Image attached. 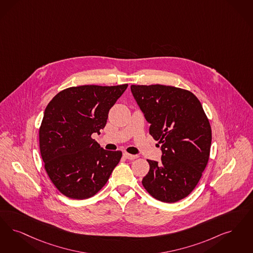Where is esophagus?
<instances>
[{
    "mask_svg": "<svg viewBox=\"0 0 253 253\" xmlns=\"http://www.w3.org/2000/svg\"><path fill=\"white\" fill-rule=\"evenodd\" d=\"M123 155L126 159H129V160H133V159H136L138 157L137 155H133V154H130V153H127V152H124Z\"/></svg>",
    "mask_w": 253,
    "mask_h": 253,
    "instance_id": "obj_1",
    "label": "esophagus"
}]
</instances>
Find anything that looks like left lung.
Here are the masks:
<instances>
[{
    "instance_id": "left-lung-1",
    "label": "left lung",
    "mask_w": 253,
    "mask_h": 253,
    "mask_svg": "<svg viewBox=\"0 0 253 253\" xmlns=\"http://www.w3.org/2000/svg\"><path fill=\"white\" fill-rule=\"evenodd\" d=\"M131 93L161 144V162L148 160L142 184L154 199L176 202L192 192L210 155L212 130L199 99L179 87L131 84Z\"/></svg>"
}]
</instances>
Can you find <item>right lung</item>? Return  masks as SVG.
Segmentation results:
<instances>
[{
  "mask_svg": "<svg viewBox=\"0 0 253 253\" xmlns=\"http://www.w3.org/2000/svg\"><path fill=\"white\" fill-rule=\"evenodd\" d=\"M127 86H72L47 105L40 128L41 157L51 182L66 197H93L121 161V151L103 150L91 135L101 133L109 110Z\"/></svg>",
  "mask_w": 253,
  "mask_h": 253,
  "instance_id": "right-lung-1",
  "label": "right lung"
}]
</instances>
